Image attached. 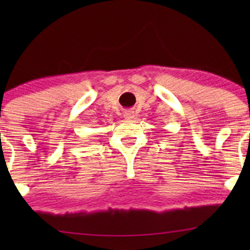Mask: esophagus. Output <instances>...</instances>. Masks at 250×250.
Instances as JSON below:
<instances>
[{"mask_svg": "<svg viewBox=\"0 0 250 250\" xmlns=\"http://www.w3.org/2000/svg\"><path fill=\"white\" fill-rule=\"evenodd\" d=\"M134 111H131V110H128V111H125L124 112V117L125 118H127V119H132V118H134Z\"/></svg>", "mask_w": 250, "mask_h": 250, "instance_id": "esophagus-1", "label": "esophagus"}]
</instances>
